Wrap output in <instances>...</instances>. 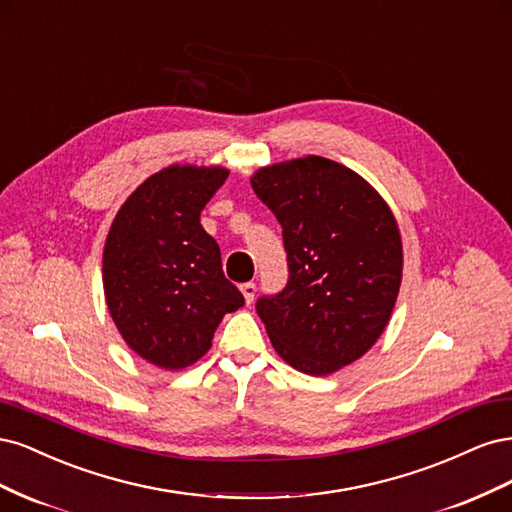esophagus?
<instances>
[{"instance_id": "34e87169", "label": "esophagus", "mask_w": 512, "mask_h": 512, "mask_svg": "<svg viewBox=\"0 0 512 512\" xmlns=\"http://www.w3.org/2000/svg\"><path fill=\"white\" fill-rule=\"evenodd\" d=\"M241 292H243V297H245V303L250 305L254 301V297H256V284L254 282L241 284Z\"/></svg>"}]
</instances>
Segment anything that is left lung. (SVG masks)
<instances>
[{
    "label": "left lung",
    "mask_w": 512,
    "mask_h": 512,
    "mask_svg": "<svg viewBox=\"0 0 512 512\" xmlns=\"http://www.w3.org/2000/svg\"><path fill=\"white\" fill-rule=\"evenodd\" d=\"M252 188L282 224L288 284L256 301L275 352L327 376L376 344L399 294V228L354 170L320 156L265 166Z\"/></svg>",
    "instance_id": "obj_1"
}]
</instances>
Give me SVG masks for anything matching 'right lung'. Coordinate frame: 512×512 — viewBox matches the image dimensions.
<instances>
[{"mask_svg":"<svg viewBox=\"0 0 512 512\" xmlns=\"http://www.w3.org/2000/svg\"><path fill=\"white\" fill-rule=\"evenodd\" d=\"M226 177L222 166H168L138 185L108 230V312L126 344L162 369L196 363L222 318L245 303L224 277L220 245L200 226Z\"/></svg>","mask_w":512,"mask_h":512,"instance_id":"1","label":"right lung"}]
</instances>
